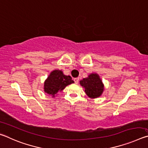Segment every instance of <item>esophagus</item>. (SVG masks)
Segmentation results:
<instances>
[{"instance_id": "1", "label": "esophagus", "mask_w": 148, "mask_h": 148, "mask_svg": "<svg viewBox=\"0 0 148 148\" xmlns=\"http://www.w3.org/2000/svg\"><path fill=\"white\" fill-rule=\"evenodd\" d=\"M74 81L75 83L77 84V83H78V82H79V77H76V78H74Z\"/></svg>"}]
</instances>
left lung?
<instances>
[{
  "label": "left lung",
  "instance_id": "1",
  "mask_svg": "<svg viewBox=\"0 0 148 148\" xmlns=\"http://www.w3.org/2000/svg\"><path fill=\"white\" fill-rule=\"evenodd\" d=\"M81 86L85 88V92L91 99L99 97L104 91V84L99 74H90L88 77L79 82Z\"/></svg>",
  "mask_w": 148,
  "mask_h": 148
}]
</instances>
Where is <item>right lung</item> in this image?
<instances>
[{"label":"right lung","instance_id":"1","mask_svg":"<svg viewBox=\"0 0 148 148\" xmlns=\"http://www.w3.org/2000/svg\"><path fill=\"white\" fill-rule=\"evenodd\" d=\"M72 77L64 75L61 71H52L44 82V91L54 97L59 91H61L68 85L74 83Z\"/></svg>","mask_w":148,"mask_h":148}]
</instances>
